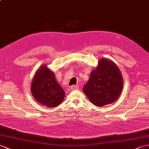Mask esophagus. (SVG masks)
Masks as SVG:
<instances>
[{
  "mask_svg": "<svg viewBox=\"0 0 149 149\" xmlns=\"http://www.w3.org/2000/svg\"><path fill=\"white\" fill-rule=\"evenodd\" d=\"M78 88H79V86H75V85H74V86H71V87H70V89H71L72 90L78 89Z\"/></svg>",
  "mask_w": 149,
  "mask_h": 149,
  "instance_id": "esophagus-1",
  "label": "esophagus"
}]
</instances>
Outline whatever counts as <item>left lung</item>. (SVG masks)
<instances>
[{"label":"left lung","mask_w":149,"mask_h":149,"mask_svg":"<svg viewBox=\"0 0 149 149\" xmlns=\"http://www.w3.org/2000/svg\"><path fill=\"white\" fill-rule=\"evenodd\" d=\"M123 81L120 69L112 61L102 58L98 66L91 73L83 91L97 106L113 103L121 93Z\"/></svg>","instance_id":"obj_1"}]
</instances>
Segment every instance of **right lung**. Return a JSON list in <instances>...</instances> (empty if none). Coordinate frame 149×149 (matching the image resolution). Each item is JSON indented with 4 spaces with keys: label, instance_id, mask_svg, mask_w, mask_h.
Segmentation results:
<instances>
[{
    "label": "right lung",
    "instance_id": "1",
    "mask_svg": "<svg viewBox=\"0 0 149 149\" xmlns=\"http://www.w3.org/2000/svg\"><path fill=\"white\" fill-rule=\"evenodd\" d=\"M31 90L35 100L48 108L58 106L65 97L64 91L56 81L54 74L45 65L36 72Z\"/></svg>",
    "mask_w": 149,
    "mask_h": 149
}]
</instances>
